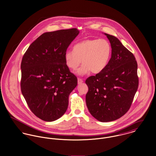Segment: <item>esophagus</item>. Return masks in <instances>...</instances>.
Returning a JSON list of instances; mask_svg holds the SVG:
<instances>
[{
    "instance_id": "obj_1",
    "label": "esophagus",
    "mask_w": 156,
    "mask_h": 156,
    "mask_svg": "<svg viewBox=\"0 0 156 156\" xmlns=\"http://www.w3.org/2000/svg\"><path fill=\"white\" fill-rule=\"evenodd\" d=\"M77 82H78V84H81V83H82L83 82V80L82 79H80V78H78Z\"/></svg>"
}]
</instances>
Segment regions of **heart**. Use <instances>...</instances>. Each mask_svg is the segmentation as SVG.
I'll return each instance as SVG.
<instances>
[{"mask_svg":"<svg viewBox=\"0 0 156 156\" xmlns=\"http://www.w3.org/2000/svg\"><path fill=\"white\" fill-rule=\"evenodd\" d=\"M112 52V46L107 40L85 39L76 44L73 51L65 52V64L69 69L76 70L82 62L83 64L77 71L79 75L87 74L90 71L93 74H98L107 66Z\"/></svg>","mask_w":156,"mask_h":156,"instance_id":"b5f03b06","label":"heart"}]
</instances>
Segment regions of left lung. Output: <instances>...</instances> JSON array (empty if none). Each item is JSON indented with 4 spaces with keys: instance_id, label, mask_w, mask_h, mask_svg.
I'll return each instance as SVG.
<instances>
[{
    "instance_id": "1",
    "label": "left lung",
    "mask_w": 156,
    "mask_h": 156,
    "mask_svg": "<svg viewBox=\"0 0 156 156\" xmlns=\"http://www.w3.org/2000/svg\"><path fill=\"white\" fill-rule=\"evenodd\" d=\"M104 34L112 46V57L103 71L85 82L89 88L86 105L101 122L115 120L128 112L139 84L133 54L117 37Z\"/></svg>"
}]
</instances>
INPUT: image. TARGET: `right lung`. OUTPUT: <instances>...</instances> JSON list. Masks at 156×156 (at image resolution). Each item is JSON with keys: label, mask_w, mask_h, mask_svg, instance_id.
Returning a JSON list of instances; mask_svg holds the SVG:
<instances>
[{"label": "right lung", "mask_w": 156, "mask_h": 156, "mask_svg": "<svg viewBox=\"0 0 156 156\" xmlns=\"http://www.w3.org/2000/svg\"><path fill=\"white\" fill-rule=\"evenodd\" d=\"M77 28L46 32L28 47L23 57L21 90L36 116L52 122L66 113L77 77L64 61V54L79 34Z\"/></svg>", "instance_id": "obj_1"}]
</instances>
